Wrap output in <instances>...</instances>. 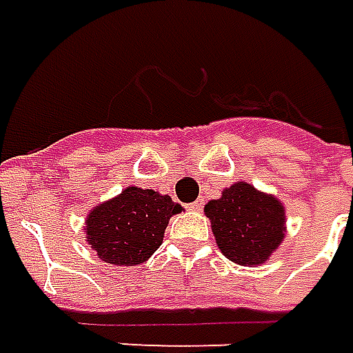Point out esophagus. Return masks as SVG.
<instances>
[{
  "label": "esophagus",
  "mask_w": 353,
  "mask_h": 353,
  "mask_svg": "<svg viewBox=\"0 0 353 353\" xmlns=\"http://www.w3.org/2000/svg\"><path fill=\"white\" fill-rule=\"evenodd\" d=\"M202 208H204V198H200V200H196L192 204H188V210H190V212H200Z\"/></svg>",
  "instance_id": "obj_1"
}]
</instances>
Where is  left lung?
I'll return each instance as SVG.
<instances>
[{"instance_id": "obj_1", "label": "left lung", "mask_w": 353, "mask_h": 353, "mask_svg": "<svg viewBox=\"0 0 353 353\" xmlns=\"http://www.w3.org/2000/svg\"><path fill=\"white\" fill-rule=\"evenodd\" d=\"M223 256L241 266H259L285 237V210L278 198L235 182L204 208Z\"/></svg>"}]
</instances>
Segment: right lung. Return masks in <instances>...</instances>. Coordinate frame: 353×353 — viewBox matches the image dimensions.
Masks as SVG:
<instances>
[{"label":"right lung","mask_w":353,"mask_h":353,"mask_svg":"<svg viewBox=\"0 0 353 353\" xmlns=\"http://www.w3.org/2000/svg\"><path fill=\"white\" fill-rule=\"evenodd\" d=\"M181 212L182 205L167 194L128 186L89 212L85 239L108 264L136 266L161 247L169 219Z\"/></svg>","instance_id":"right-lung-1"}]
</instances>
